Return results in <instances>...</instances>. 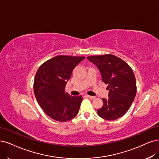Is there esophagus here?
<instances>
[{
    "label": "esophagus",
    "mask_w": 159,
    "mask_h": 159,
    "mask_svg": "<svg viewBox=\"0 0 159 159\" xmlns=\"http://www.w3.org/2000/svg\"><path fill=\"white\" fill-rule=\"evenodd\" d=\"M87 98H89V99H95V98L96 97H94V96H89V95H86V96Z\"/></svg>",
    "instance_id": "obj_1"
}]
</instances>
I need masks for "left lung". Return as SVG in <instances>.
Segmentation results:
<instances>
[{"label":"left lung","mask_w":159,"mask_h":159,"mask_svg":"<svg viewBox=\"0 0 159 159\" xmlns=\"http://www.w3.org/2000/svg\"><path fill=\"white\" fill-rule=\"evenodd\" d=\"M101 73L102 81L108 84V99L102 98L98 115L114 120L124 115L130 107L136 94V82L132 69L120 58L111 54L87 57Z\"/></svg>","instance_id":"1"}]
</instances>
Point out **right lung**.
Masks as SVG:
<instances>
[{"mask_svg":"<svg viewBox=\"0 0 159 159\" xmlns=\"http://www.w3.org/2000/svg\"><path fill=\"white\" fill-rule=\"evenodd\" d=\"M84 57L57 56L41 65L34 80V92L45 113L59 122L73 119L78 114L83 98L66 93L73 70Z\"/></svg>","mask_w":159,"mask_h":159,"instance_id":"obj_1","label":"right lung"}]
</instances>
